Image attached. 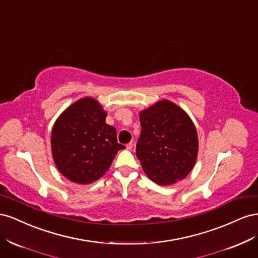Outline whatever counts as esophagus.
I'll use <instances>...</instances> for the list:
<instances>
[{"label": "esophagus", "mask_w": 258, "mask_h": 258, "mask_svg": "<svg viewBox=\"0 0 258 258\" xmlns=\"http://www.w3.org/2000/svg\"><path fill=\"white\" fill-rule=\"evenodd\" d=\"M132 147H134V143H132V142H130V143H128L126 145V148H127V150H129V151L132 150Z\"/></svg>", "instance_id": "esophagus-1"}]
</instances>
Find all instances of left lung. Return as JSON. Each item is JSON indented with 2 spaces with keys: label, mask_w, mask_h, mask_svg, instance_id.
<instances>
[{
  "label": "left lung",
  "mask_w": 258,
  "mask_h": 258,
  "mask_svg": "<svg viewBox=\"0 0 258 258\" xmlns=\"http://www.w3.org/2000/svg\"><path fill=\"white\" fill-rule=\"evenodd\" d=\"M141 136L136 154L144 172L159 185H171L188 174L198 153V136L182 108L167 100L140 113Z\"/></svg>",
  "instance_id": "obj_1"
}]
</instances>
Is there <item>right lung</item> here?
I'll return each instance as SVG.
<instances>
[{"instance_id":"1","label":"right lung","mask_w":258,"mask_h":258,"mask_svg":"<svg viewBox=\"0 0 258 258\" xmlns=\"http://www.w3.org/2000/svg\"><path fill=\"white\" fill-rule=\"evenodd\" d=\"M106 113L92 98H84L60 115L51 132L52 157L70 181L89 184L110 168L124 145L117 142L116 129L105 122Z\"/></svg>"}]
</instances>
